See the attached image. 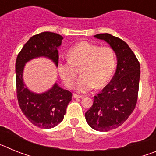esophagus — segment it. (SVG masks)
Segmentation results:
<instances>
[{
    "label": "esophagus",
    "instance_id": "1",
    "mask_svg": "<svg viewBox=\"0 0 156 156\" xmlns=\"http://www.w3.org/2000/svg\"><path fill=\"white\" fill-rule=\"evenodd\" d=\"M73 97L75 98H84V96H83V95L76 94H74Z\"/></svg>",
    "mask_w": 156,
    "mask_h": 156
}]
</instances>
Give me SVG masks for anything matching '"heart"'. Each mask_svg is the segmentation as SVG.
<instances>
[{"instance_id":"obj_1","label":"heart","mask_w":156,"mask_h":156,"mask_svg":"<svg viewBox=\"0 0 156 156\" xmlns=\"http://www.w3.org/2000/svg\"><path fill=\"white\" fill-rule=\"evenodd\" d=\"M115 67V55L112 48L83 41L70 48L68 61L58 62V71L65 85L72 88L80 70L82 76L76 90L86 93L94 87L105 86L113 75Z\"/></svg>"}]
</instances>
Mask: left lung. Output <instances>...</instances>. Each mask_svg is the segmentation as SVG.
Segmentation results:
<instances>
[{"label":"left lung","mask_w":156,"mask_h":156,"mask_svg":"<svg viewBox=\"0 0 156 156\" xmlns=\"http://www.w3.org/2000/svg\"><path fill=\"white\" fill-rule=\"evenodd\" d=\"M95 38L108 43L117 58L115 73L100 94L94 96L93 105L86 112L88 125L98 131H108L119 127L134 109L140 80V64L126 42L109 34Z\"/></svg>","instance_id":"obj_1"}]
</instances>
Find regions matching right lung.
I'll list each match as a JSON object with an SVG mask.
<instances>
[{
  "mask_svg": "<svg viewBox=\"0 0 156 156\" xmlns=\"http://www.w3.org/2000/svg\"><path fill=\"white\" fill-rule=\"evenodd\" d=\"M63 37L51 32H43L33 36L18 55L16 62V92L19 107L26 117L43 129H50L63 120L66 108L72 100V93L55 83L51 88L42 93L29 89L23 80L25 65L37 58L50 59L58 67V51Z\"/></svg>",
  "mask_w": 156,
  "mask_h": 156,
  "instance_id": "add662e5",
  "label": "right lung"
}]
</instances>
